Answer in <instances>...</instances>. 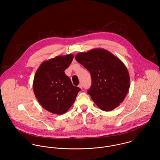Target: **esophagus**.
Instances as JSON below:
<instances>
[{
    "mask_svg": "<svg viewBox=\"0 0 160 160\" xmlns=\"http://www.w3.org/2000/svg\"><path fill=\"white\" fill-rule=\"evenodd\" d=\"M78 88H79L80 89H82V84H79L78 85Z\"/></svg>",
    "mask_w": 160,
    "mask_h": 160,
    "instance_id": "34e87169",
    "label": "esophagus"
}]
</instances>
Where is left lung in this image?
<instances>
[{
    "instance_id": "left-lung-1",
    "label": "left lung",
    "mask_w": 160,
    "mask_h": 160,
    "mask_svg": "<svg viewBox=\"0 0 160 160\" xmlns=\"http://www.w3.org/2000/svg\"><path fill=\"white\" fill-rule=\"evenodd\" d=\"M75 59L91 75L88 93L98 107L105 112L118 107L130 87L129 72L122 61L103 48L78 53Z\"/></svg>"
}]
</instances>
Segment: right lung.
<instances>
[{
    "label": "right lung",
    "instance_id": "right-lung-1",
    "mask_svg": "<svg viewBox=\"0 0 160 160\" xmlns=\"http://www.w3.org/2000/svg\"><path fill=\"white\" fill-rule=\"evenodd\" d=\"M73 57L72 54L57 56L43 62L36 72L33 91L41 105L52 113H65L81 90L72 86L64 72Z\"/></svg>",
    "mask_w": 160,
    "mask_h": 160
}]
</instances>
